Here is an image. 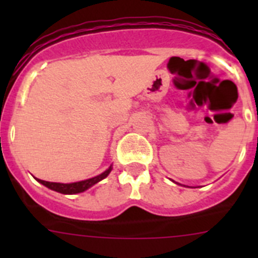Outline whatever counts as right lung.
<instances>
[{
	"instance_id": "add662e5",
	"label": "right lung",
	"mask_w": 258,
	"mask_h": 258,
	"mask_svg": "<svg viewBox=\"0 0 258 258\" xmlns=\"http://www.w3.org/2000/svg\"><path fill=\"white\" fill-rule=\"evenodd\" d=\"M111 170H112V165H109L108 169H106L99 175H95V177H93V178L84 179V181H79V182H72V183H59V182H47L38 178L36 179H37L40 183L44 184V186H46L47 188H50V190L56 191V192H60V194H66V195H72V194L84 192V191H86L88 188L92 187V186H94L95 183H98L99 181L106 178L107 175L111 173Z\"/></svg>"
}]
</instances>
